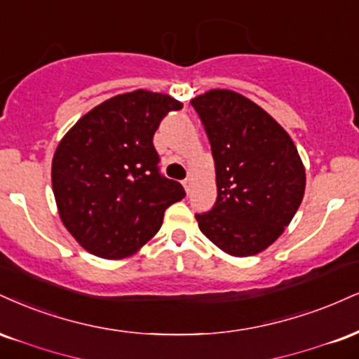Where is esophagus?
Masks as SVG:
<instances>
[{
	"label": "esophagus",
	"mask_w": 359,
	"mask_h": 359,
	"mask_svg": "<svg viewBox=\"0 0 359 359\" xmlns=\"http://www.w3.org/2000/svg\"><path fill=\"white\" fill-rule=\"evenodd\" d=\"M182 184H184L185 191H187V192H191V189H192V184H194V180L191 179V177H187V179H185Z\"/></svg>",
	"instance_id": "34e87169"
}]
</instances>
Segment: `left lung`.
Wrapping results in <instances>:
<instances>
[{
  "label": "left lung",
  "instance_id": "obj_1",
  "mask_svg": "<svg viewBox=\"0 0 359 359\" xmlns=\"http://www.w3.org/2000/svg\"><path fill=\"white\" fill-rule=\"evenodd\" d=\"M215 163L217 201L196 214L219 249L248 257L269 248L304 197L306 172L294 142L276 120L232 90L192 98Z\"/></svg>",
  "mask_w": 359,
  "mask_h": 359
}]
</instances>
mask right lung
Instances as JSON below:
<instances>
[{
    "label": "right lung",
    "mask_w": 359,
    "mask_h": 359,
    "mask_svg": "<svg viewBox=\"0 0 359 359\" xmlns=\"http://www.w3.org/2000/svg\"><path fill=\"white\" fill-rule=\"evenodd\" d=\"M182 103L163 93L116 95L81 116L60 140L51 185L63 226L103 259L135 254L157 234L163 212L185 197L158 172L154 133Z\"/></svg>",
    "instance_id": "1"
}]
</instances>
